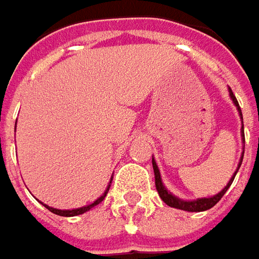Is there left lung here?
<instances>
[{"instance_id":"1","label":"left lung","mask_w":259,"mask_h":259,"mask_svg":"<svg viewBox=\"0 0 259 259\" xmlns=\"http://www.w3.org/2000/svg\"><path fill=\"white\" fill-rule=\"evenodd\" d=\"M229 96H231L232 101H233V104L236 106L238 108V111H239V116L242 118V113H241V107H239V103H238V100H236V97L233 96V93H232V90L229 88ZM242 141L245 143V135H243V124H242ZM242 159H243V152H242V156H241V161H239V165H238V168H236V171H235V174L231 178V181L228 183V186L225 187L220 193H218L216 196L213 197H204V198H197V200H191V201H187V200H181V198H178V197L172 196L165 186L162 184V180H161V174H159V169H158V165L155 162V159L152 158V165H153V174H155V187H156V191H158V194L159 197L162 198V201L165 204H168L169 207H174V208H180V210H186V211H204V210H208V208H211L214 204H218V201H219L222 197L225 196V193L228 191V188L231 187V184L233 183V180H235V175L238 172V169H239V166H241Z\"/></svg>"}]
</instances>
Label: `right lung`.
<instances>
[{
    "mask_svg": "<svg viewBox=\"0 0 259 259\" xmlns=\"http://www.w3.org/2000/svg\"><path fill=\"white\" fill-rule=\"evenodd\" d=\"M110 184H111V181H110ZM108 188L110 186L107 187V190L104 191V194L101 197H98L94 203H91V204H88V206H84V207H79V208H72V210H59V208H53L49 207V206H46V204H43L45 207L48 208V210H51L52 213H55V214H58V216H65V218H72V216H78V214H82L85 211H88V210H91L93 207H96L97 204H100L103 200H104V197L107 196L108 193Z\"/></svg>",
    "mask_w": 259,
    "mask_h": 259,
    "instance_id": "1",
    "label": "right lung"
}]
</instances>
